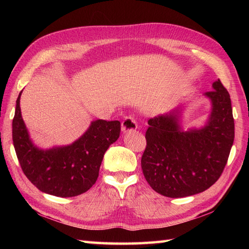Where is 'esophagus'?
<instances>
[{
	"label": "esophagus",
	"mask_w": 249,
	"mask_h": 249,
	"mask_svg": "<svg viewBox=\"0 0 249 249\" xmlns=\"http://www.w3.org/2000/svg\"><path fill=\"white\" fill-rule=\"evenodd\" d=\"M138 127V124L134 118L131 116H126V118L122 122V131L123 133H127V131L135 130Z\"/></svg>",
	"instance_id": "esophagus-1"
}]
</instances>
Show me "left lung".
Returning a JSON list of instances; mask_svg holds the SVG:
<instances>
[{
  "mask_svg": "<svg viewBox=\"0 0 249 249\" xmlns=\"http://www.w3.org/2000/svg\"><path fill=\"white\" fill-rule=\"evenodd\" d=\"M213 91L212 113L204 127L181 131L174 110L150 119L141 168L156 193L182 198L202 193L217 181L228 161L234 140L230 95L218 79Z\"/></svg>",
  "mask_w": 249,
  "mask_h": 249,
  "instance_id": "left-lung-1",
  "label": "left lung"
}]
</instances>
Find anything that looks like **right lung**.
<instances>
[{
	"label": "right lung",
	"mask_w": 249,
	"mask_h": 249,
	"mask_svg": "<svg viewBox=\"0 0 249 249\" xmlns=\"http://www.w3.org/2000/svg\"><path fill=\"white\" fill-rule=\"evenodd\" d=\"M20 96L13 120V142L20 167L40 192L56 197H75L88 192L96 182L105 152L118 140L119 121H94L72 144L43 151L29 138L21 116Z\"/></svg>",
	"instance_id": "add662e5"
}]
</instances>
